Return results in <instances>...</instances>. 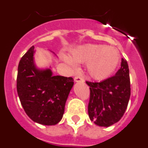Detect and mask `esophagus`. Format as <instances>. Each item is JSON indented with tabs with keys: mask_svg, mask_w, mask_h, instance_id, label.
Returning a JSON list of instances; mask_svg holds the SVG:
<instances>
[{
	"mask_svg": "<svg viewBox=\"0 0 148 148\" xmlns=\"http://www.w3.org/2000/svg\"><path fill=\"white\" fill-rule=\"evenodd\" d=\"M74 81L75 82H84V78L81 76H75L74 78Z\"/></svg>",
	"mask_w": 148,
	"mask_h": 148,
	"instance_id": "esophagus-1",
	"label": "esophagus"
}]
</instances>
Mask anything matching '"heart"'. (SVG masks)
Listing matches in <instances>:
<instances>
[{
    "instance_id": "obj_1",
    "label": "heart",
    "mask_w": 148,
    "mask_h": 148,
    "mask_svg": "<svg viewBox=\"0 0 148 148\" xmlns=\"http://www.w3.org/2000/svg\"><path fill=\"white\" fill-rule=\"evenodd\" d=\"M62 59L73 69L76 68V63H87L88 75L95 80H103L115 71L119 62L120 54L118 49L112 47L87 44L74 48L71 58L64 55Z\"/></svg>"
}]
</instances>
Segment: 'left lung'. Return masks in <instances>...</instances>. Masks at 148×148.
<instances>
[{"label": "left lung", "mask_w": 148, "mask_h": 148, "mask_svg": "<svg viewBox=\"0 0 148 148\" xmlns=\"http://www.w3.org/2000/svg\"><path fill=\"white\" fill-rule=\"evenodd\" d=\"M90 87V119L98 126L108 127L118 122L125 113L130 96L129 67L121 58V68L114 76L101 82H86Z\"/></svg>", "instance_id": "obj_1"}]
</instances>
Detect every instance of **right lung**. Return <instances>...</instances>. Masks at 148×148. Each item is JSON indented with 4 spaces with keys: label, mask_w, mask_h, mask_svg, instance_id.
I'll return each mask as SVG.
<instances>
[{
    "label": "right lung",
    "mask_w": 148,
    "mask_h": 148,
    "mask_svg": "<svg viewBox=\"0 0 148 148\" xmlns=\"http://www.w3.org/2000/svg\"><path fill=\"white\" fill-rule=\"evenodd\" d=\"M35 52L32 46L19 62L18 97L32 121L43 125H55L62 119L74 81L72 77L53 75L51 66L45 69L38 67L34 57Z\"/></svg>",
    "instance_id": "1"
}]
</instances>
